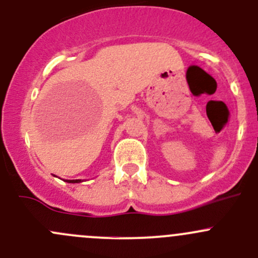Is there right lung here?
I'll return each mask as SVG.
<instances>
[{
    "instance_id": "obj_1",
    "label": "right lung",
    "mask_w": 258,
    "mask_h": 258,
    "mask_svg": "<svg viewBox=\"0 0 258 258\" xmlns=\"http://www.w3.org/2000/svg\"><path fill=\"white\" fill-rule=\"evenodd\" d=\"M66 182H69V183H79V182H81V179H67Z\"/></svg>"
}]
</instances>
